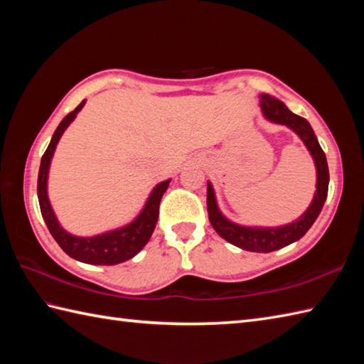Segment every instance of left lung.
Returning <instances> with one entry per match:
<instances>
[{
  "label": "left lung",
  "mask_w": 364,
  "mask_h": 364,
  "mask_svg": "<svg viewBox=\"0 0 364 364\" xmlns=\"http://www.w3.org/2000/svg\"><path fill=\"white\" fill-rule=\"evenodd\" d=\"M259 107L262 115H264V119L272 123H278V125L288 127L300 137V141L304 142L306 150L310 151L316 167V191L310 206H308L305 213L299 215L296 220L286 223V225H241V223L230 220L227 215L220 211L211 181H208L206 188V206L211 225L220 237H223L225 241L239 247V249L242 250L269 253L299 241V239L311 228L314 220L318 219L319 213L322 211L323 203H326L330 176L326 153L322 151L318 137H316L308 120L291 112L283 102L269 94H259Z\"/></svg>",
  "instance_id": "1"
}]
</instances>
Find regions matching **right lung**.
I'll return each mask as SVG.
<instances>
[{"label":"right lung","mask_w":364,"mask_h":364,"mask_svg":"<svg viewBox=\"0 0 364 364\" xmlns=\"http://www.w3.org/2000/svg\"><path fill=\"white\" fill-rule=\"evenodd\" d=\"M84 105H86V100H82V102L76 106L75 111L65 115L63 122L59 123L56 131H54L48 149L43 153L37 178L38 205H41L42 218L46 223V227H48L51 236L54 237V241L59 244L60 249H63L68 257H72L76 261L86 262V264L114 266L136 257V255L144 249L145 244L150 241L158 222L161 198L168 188L170 178L166 181L158 183L156 186L151 189L150 196L145 200L142 210L139 211L136 218L128 222L127 225L107 230L94 236H76L68 233V231L59 223L50 203L48 173L54 151H56V146L60 141V137H63L64 131L70 127V123L76 119V115L82 109Z\"/></svg>","instance_id":"right-lung-1"}]
</instances>
